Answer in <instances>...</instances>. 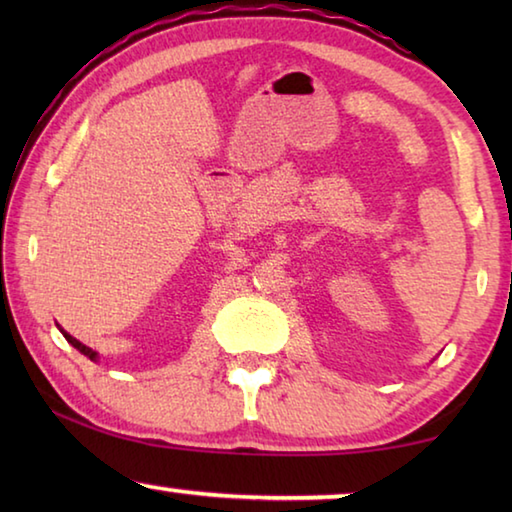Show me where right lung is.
Returning a JSON list of instances; mask_svg holds the SVG:
<instances>
[{
  "label": "right lung",
  "instance_id": "right-lung-1",
  "mask_svg": "<svg viewBox=\"0 0 512 512\" xmlns=\"http://www.w3.org/2000/svg\"><path fill=\"white\" fill-rule=\"evenodd\" d=\"M58 329H60V327H58ZM60 332H63V336H65V339H67V343H69V345H74V348H76V350H79L81 354H85V357H88V359H92V361H97V357H99V354H97V352H94L92 348H88V345H83L81 341H76V339H74V336H69V334L65 332V329H60Z\"/></svg>",
  "mask_w": 512,
  "mask_h": 512
}]
</instances>
